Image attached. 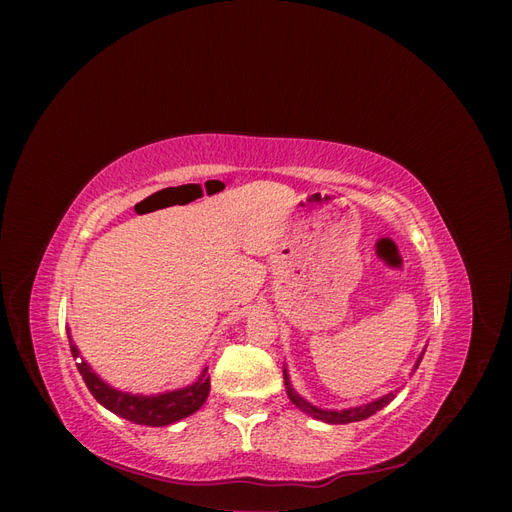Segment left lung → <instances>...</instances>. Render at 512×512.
Returning a JSON list of instances; mask_svg holds the SVG:
<instances>
[{"mask_svg": "<svg viewBox=\"0 0 512 512\" xmlns=\"http://www.w3.org/2000/svg\"><path fill=\"white\" fill-rule=\"evenodd\" d=\"M423 354H425V350H423V352H421V356H418V359H416L414 369H412V374H414V371L418 369V363L423 361ZM284 382H286V393H288V397H290V401H292L294 406H297L299 410H303L305 414L318 418V421L331 423V425H344V423H356V421H363V418H369L371 414H376V412H378V410H382L384 406H389L391 401L395 399V395H397V391H391V393H386V395L378 397L376 401H369V404H365V406L346 408V410H322V408H316V406L309 404V401H305L297 391L292 389V384H290V378H288V371H286V367H284Z\"/></svg>", "mask_w": 512, "mask_h": 512, "instance_id": "1", "label": "left lung"}]
</instances>
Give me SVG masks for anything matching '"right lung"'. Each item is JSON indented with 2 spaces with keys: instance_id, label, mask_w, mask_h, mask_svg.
Here are the masks:
<instances>
[{
  "instance_id": "obj_1",
  "label": "right lung",
  "mask_w": 512,
  "mask_h": 512,
  "mask_svg": "<svg viewBox=\"0 0 512 512\" xmlns=\"http://www.w3.org/2000/svg\"><path fill=\"white\" fill-rule=\"evenodd\" d=\"M68 339H70L72 356L74 359H81L79 348L72 344L70 331H68ZM76 367H79L89 393L96 397L98 404H102L113 414L126 418V421H132L136 425H149V427L177 423L181 418L194 414L207 401L209 386H211L207 367H205L200 378L188 386H183V389L160 393V395H132V393L117 391L111 384H106L100 376H96V371L91 369L83 359L81 363H76Z\"/></svg>"
}]
</instances>
